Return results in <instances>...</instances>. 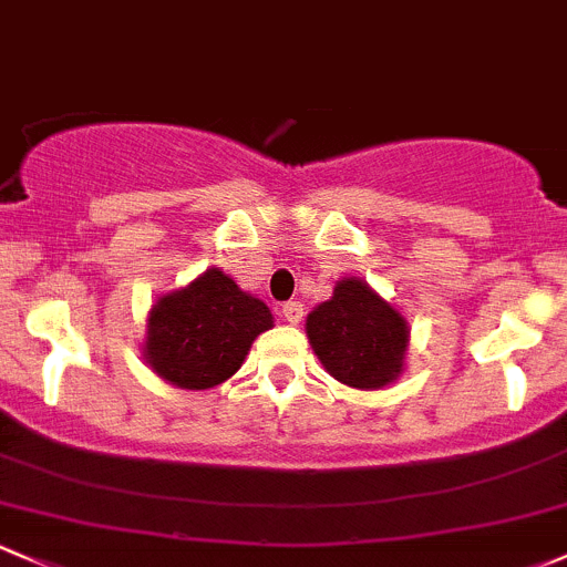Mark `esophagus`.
Instances as JSON below:
<instances>
[{
  "instance_id": "34e87169",
  "label": "esophagus",
  "mask_w": 567,
  "mask_h": 567,
  "mask_svg": "<svg viewBox=\"0 0 567 567\" xmlns=\"http://www.w3.org/2000/svg\"><path fill=\"white\" fill-rule=\"evenodd\" d=\"M282 315L290 326H299L303 320V303L301 301H288L282 303Z\"/></svg>"
}]
</instances>
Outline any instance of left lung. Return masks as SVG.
Instances as JSON below:
<instances>
[{"mask_svg":"<svg viewBox=\"0 0 567 567\" xmlns=\"http://www.w3.org/2000/svg\"><path fill=\"white\" fill-rule=\"evenodd\" d=\"M307 337L331 378L374 391L402 374L410 329L408 320L363 279L344 277L331 299L309 312Z\"/></svg>","mask_w":567,"mask_h":567,"instance_id":"obj_1","label":"left lung"}]
</instances>
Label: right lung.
I'll return each instance as SVG.
<instances>
[{"instance_id":"obj_1","label":"right lung","mask_w":567,"mask_h":567,"mask_svg":"<svg viewBox=\"0 0 567 567\" xmlns=\"http://www.w3.org/2000/svg\"><path fill=\"white\" fill-rule=\"evenodd\" d=\"M271 326V309L212 266L154 303L143 355L171 385L214 389L238 372L255 339Z\"/></svg>"}]
</instances>
